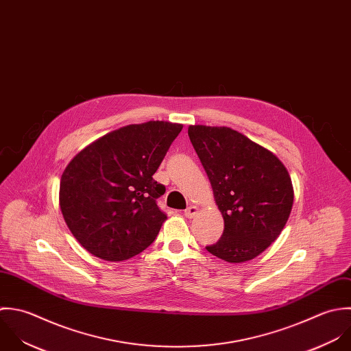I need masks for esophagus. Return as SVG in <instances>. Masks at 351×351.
I'll use <instances>...</instances> for the list:
<instances>
[{
	"instance_id": "34e87169",
	"label": "esophagus",
	"mask_w": 351,
	"mask_h": 351,
	"mask_svg": "<svg viewBox=\"0 0 351 351\" xmlns=\"http://www.w3.org/2000/svg\"><path fill=\"white\" fill-rule=\"evenodd\" d=\"M197 207L196 206H189L185 211H184V215L186 217V218H193L196 214H197Z\"/></svg>"
}]
</instances>
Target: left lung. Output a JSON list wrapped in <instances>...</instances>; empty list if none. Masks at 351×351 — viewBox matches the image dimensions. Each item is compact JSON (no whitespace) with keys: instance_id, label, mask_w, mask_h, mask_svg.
<instances>
[{"instance_id":"left-lung-1","label":"left lung","mask_w":351,"mask_h":351,"mask_svg":"<svg viewBox=\"0 0 351 351\" xmlns=\"http://www.w3.org/2000/svg\"><path fill=\"white\" fill-rule=\"evenodd\" d=\"M188 134L225 221L221 239L206 249L229 263L254 258L279 237L290 217L294 191L287 169L232 128L191 125Z\"/></svg>"}]
</instances>
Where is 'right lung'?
I'll list each match as a JSON object with an SVG mask.
<instances>
[{"label": "right lung", "mask_w": 351, "mask_h": 351, "mask_svg": "<svg viewBox=\"0 0 351 351\" xmlns=\"http://www.w3.org/2000/svg\"><path fill=\"white\" fill-rule=\"evenodd\" d=\"M181 129L165 121L128 125L68 163L60 182L61 213L91 254L122 261L154 242L167 217L156 204L166 188L152 176Z\"/></svg>", "instance_id": "add662e5"}]
</instances>
